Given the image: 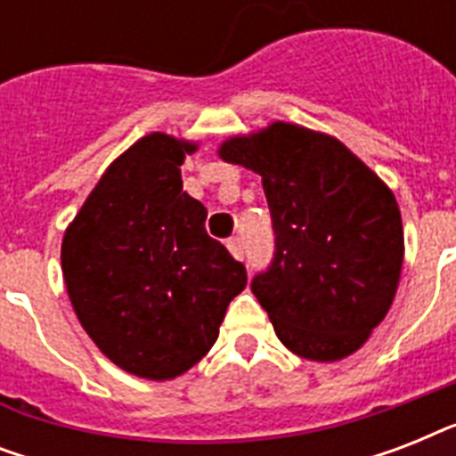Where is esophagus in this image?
<instances>
[{"mask_svg":"<svg viewBox=\"0 0 456 456\" xmlns=\"http://www.w3.org/2000/svg\"><path fill=\"white\" fill-rule=\"evenodd\" d=\"M227 248H229V253L236 257V260H243V256H246V246H243L241 236H234V239H229Z\"/></svg>","mask_w":456,"mask_h":456,"instance_id":"esophagus-1","label":"esophagus"}]
</instances>
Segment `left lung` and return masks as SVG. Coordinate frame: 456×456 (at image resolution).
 Listing matches in <instances>:
<instances>
[{"label": "left lung", "instance_id": "left-lung-1", "mask_svg": "<svg viewBox=\"0 0 456 456\" xmlns=\"http://www.w3.org/2000/svg\"><path fill=\"white\" fill-rule=\"evenodd\" d=\"M220 156L263 177L274 256L250 291L305 360H343L381 324L403 270L395 196L338 139L274 123Z\"/></svg>", "mask_w": 456, "mask_h": 456}]
</instances>
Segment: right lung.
Segmentation results:
<instances>
[{"instance_id": "right-lung-1", "label": "right lung", "mask_w": 456, "mask_h": 456, "mask_svg": "<svg viewBox=\"0 0 456 456\" xmlns=\"http://www.w3.org/2000/svg\"><path fill=\"white\" fill-rule=\"evenodd\" d=\"M196 146L153 132L130 146L66 229L61 265L75 314L110 362L142 379L184 374L213 347L248 274L208 236L182 191Z\"/></svg>"}]
</instances>
